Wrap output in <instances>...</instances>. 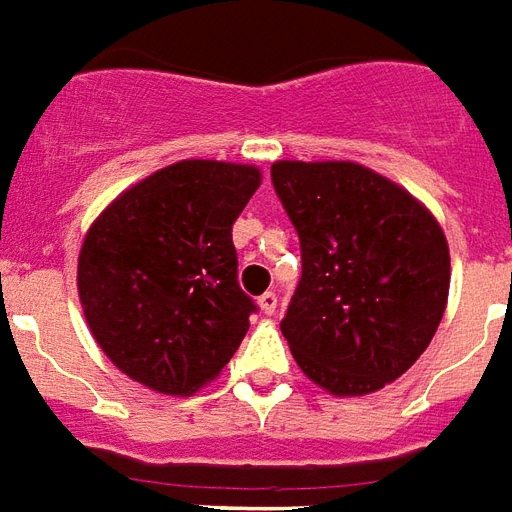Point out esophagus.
Masks as SVG:
<instances>
[{
	"instance_id": "34e87169",
	"label": "esophagus",
	"mask_w": 512,
	"mask_h": 512,
	"mask_svg": "<svg viewBox=\"0 0 512 512\" xmlns=\"http://www.w3.org/2000/svg\"><path fill=\"white\" fill-rule=\"evenodd\" d=\"M257 304H260V312L263 314H274L276 312V293H263L257 298Z\"/></svg>"
}]
</instances>
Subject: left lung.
Instances as JSON below:
<instances>
[{
  "label": "left lung",
  "mask_w": 512,
  "mask_h": 512,
  "mask_svg": "<svg viewBox=\"0 0 512 512\" xmlns=\"http://www.w3.org/2000/svg\"><path fill=\"white\" fill-rule=\"evenodd\" d=\"M301 241L282 333L333 396H366L410 369L445 314L450 252L429 208L358 162L271 165Z\"/></svg>",
  "instance_id": "1"
}]
</instances>
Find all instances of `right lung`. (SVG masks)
<instances>
[{
    "mask_svg": "<svg viewBox=\"0 0 512 512\" xmlns=\"http://www.w3.org/2000/svg\"><path fill=\"white\" fill-rule=\"evenodd\" d=\"M260 187L255 165L181 160L151 173L94 219L78 255V295L94 342L151 391L192 396L249 331L233 222Z\"/></svg>",
    "mask_w": 512,
    "mask_h": 512,
    "instance_id": "right-lung-1",
    "label": "right lung"
}]
</instances>
